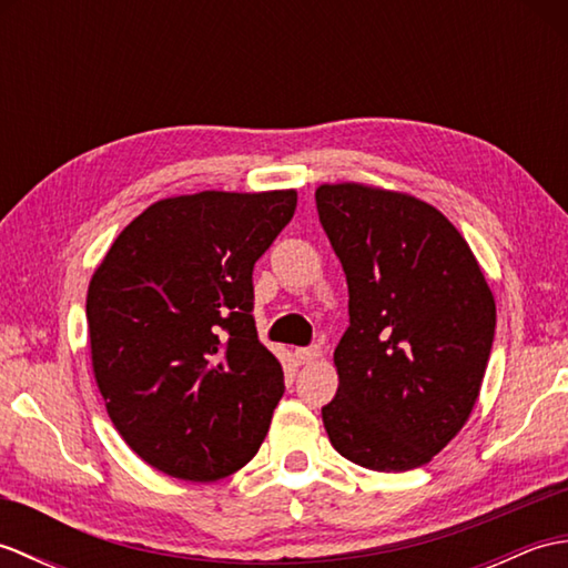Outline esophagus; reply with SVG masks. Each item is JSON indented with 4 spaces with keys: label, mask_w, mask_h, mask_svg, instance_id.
<instances>
[{
    "label": "esophagus",
    "mask_w": 568,
    "mask_h": 568,
    "mask_svg": "<svg viewBox=\"0 0 568 568\" xmlns=\"http://www.w3.org/2000/svg\"><path fill=\"white\" fill-rule=\"evenodd\" d=\"M320 356H322V348L317 344L295 348V361L300 366H307V364H312V361H317Z\"/></svg>",
    "instance_id": "1"
}]
</instances>
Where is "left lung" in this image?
I'll return each instance as SVG.
<instances>
[{
	"label": "left lung",
	"instance_id": "1",
	"mask_svg": "<svg viewBox=\"0 0 568 568\" xmlns=\"http://www.w3.org/2000/svg\"><path fill=\"white\" fill-rule=\"evenodd\" d=\"M315 200L348 285L324 429L358 466L417 468L478 400L496 300L466 239L432 204L358 183L320 185Z\"/></svg>",
	"mask_w": 568,
	"mask_h": 568
}]
</instances>
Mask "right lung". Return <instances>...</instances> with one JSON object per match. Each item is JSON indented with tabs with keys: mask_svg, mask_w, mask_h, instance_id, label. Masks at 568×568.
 I'll list each match as a JSON object with an SVG mask.
<instances>
[{
	"mask_svg": "<svg viewBox=\"0 0 568 568\" xmlns=\"http://www.w3.org/2000/svg\"><path fill=\"white\" fill-rule=\"evenodd\" d=\"M295 204V190L161 200L92 275L94 381L122 439L168 476H232L268 434L285 383L258 342L251 275Z\"/></svg>",
	"mask_w": 568,
	"mask_h": 568,
	"instance_id": "add662e5",
	"label": "right lung"
}]
</instances>
